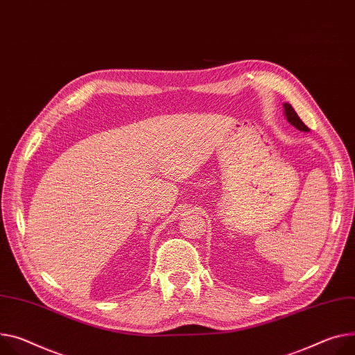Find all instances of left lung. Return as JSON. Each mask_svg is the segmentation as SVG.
Instances as JSON below:
<instances>
[{
  "mask_svg": "<svg viewBox=\"0 0 355 355\" xmlns=\"http://www.w3.org/2000/svg\"><path fill=\"white\" fill-rule=\"evenodd\" d=\"M283 107H284L286 119H287V121H288L290 124H293V125L297 128V130H300V132H309V127L300 120V117L297 116V113L295 112V109L292 107V105L284 103Z\"/></svg>",
  "mask_w": 355,
  "mask_h": 355,
  "instance_id": "1",
  "label": "left lung"
}]
</instances>
